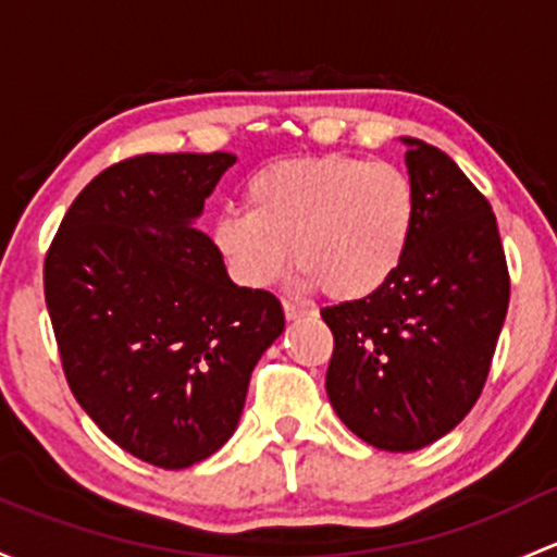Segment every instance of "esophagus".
<instances>
[{"label":"esophagus","mask_w":557,"mask_h":557,"mask_svg":"<svg viewBox=\"0 0 557 557\" xmlns=\"http://www.w3.org/2000/svg\"><path fill=\"white\" fill-rule=\"evenodd\" d=\"M283 312H285V318L288 320H301V318H307V309L304 307H298V304H294V301H283Z\"/></svg>","instance_id":"34e87169"}]
</instances>
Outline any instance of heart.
Returning <instances> with one entry per match:
<instances>
[{
    "label": "heart",
    "instance_id": "b5f03b06",
    "mask_svg": "<svg viewBox=\"0 0 557 557\" xmlns=\"http://www.w3.org/2000/svg\"><path fill=\"white\" fill-rule=\"evenodd\" d=\"M245 208L213 230L239 283L267 288L294 259L304 288L355 301L376 294L406 261L419 197L411 175L392 162L325 154L263 168L245 186Z\"/></svg>",
    "mask_w": 557,
    "mask_h": 557
}]
</instances>
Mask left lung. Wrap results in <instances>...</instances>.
<instances>
[{
  "instance_id": "obj_1",
  "label": "left lung",
  "mask_w": 557,
  "mask_h": 557,
  "mask_svg": "<svg viewBox=\"0 0 557 557\" xmlns=\"http://www.w3.org/2000/svg\"><path fill=\"white\" fill-rule=\"evenodd\" d=\"M419 197L406 261L376 294L325 307L333 411L368 446L419 450L483 392L510 304L491 205L446 151L403 138Z\"/></svg>"
}]
</instances>
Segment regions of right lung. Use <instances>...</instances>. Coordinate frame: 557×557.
<instances>
[{
    "mask_svg": "<svg viewBox=\"0 0 557 557\" xmlns=\"http://www.w3.org/2000/svg\"><path fill=\"white\" fill-rule=\"evenodd\" d=\"M237 157L138 154L98 173L45 259L74 397L127 454L184 470L237 430L250 373L283 333L269 290L237 288L191 226Z\"/></svg>",
    "mask_w": 557,
    "mask_h": 557,
    "instance_id": "1",
    "label": "right lung"
}]
</instances>
